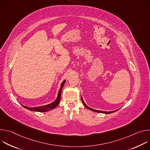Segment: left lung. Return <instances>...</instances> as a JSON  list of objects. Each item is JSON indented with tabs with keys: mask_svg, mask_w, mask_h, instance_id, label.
<instances>
[{
	"mask_svg": "<svg viewBox=\"0 0 150 150\" xmlns=\"http://www.w3.org/2000/svg\"><path fill=\"white\" fill-rule=\"evenodd\" d=\"M81 100H82V102L83 104L84 105V106L85 107V108H87V109H88L89 110H91V111H93V112H97V113H105V114H109V113H113V112H116V111H117V110H116L112 111V112H104V111H101V110H95V109H92V108H90V107H88V105H87L86 104H85V103H84V101H83V99H82V96H81Z\"/></svg>",
	"mask_w": 150,
	"mask_h": 150,
	"instance_id": "1",
	"label": "left lung"
}]
</instances>
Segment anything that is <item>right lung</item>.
Listing matches in <instances>:
<instances>
[{"label": "right lung", "mask_w": 150, "mask_h": 150, "mask_svg": "<svg viewBox=\"0 0 150 150\" xmlns=\"http://www.w3.org/2000/svg\"><path fill=\"white\" fill-rule=\"evenodd\" d=\"M65 82H66V81L65 80L62 82L60 88L59 90L57 97L56 99V100L54 101L53 102H52V103L45 105L35 107V108H29V107H27V106H25L24 105H22L24 107V108H25V109H27L29 110L35 111V112H47V111H49L50 110H52V109H54L55 108H56V107L58 105V104H59V102H60V97H61L62 90L63 85H64V84H65Z\"/></svg>", "instance_id": "right-lung-1"}]
</instances>
